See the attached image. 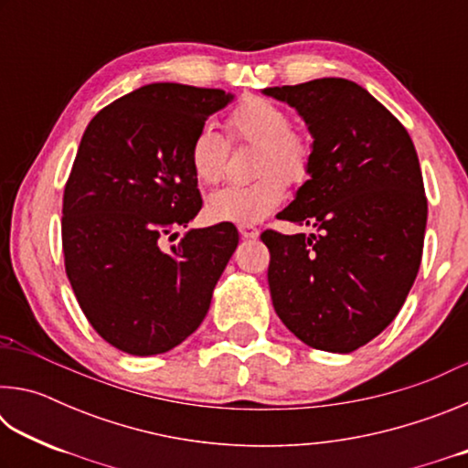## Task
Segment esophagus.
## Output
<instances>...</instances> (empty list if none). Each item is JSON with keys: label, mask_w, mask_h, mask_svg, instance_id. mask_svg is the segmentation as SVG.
Here are the masks:
<instances>
[{"label": "esophagus", "mask_w": 468, "mask_h": 468, "mask_svg": "<svg viewBox=\"0 0 468 468\" xmlns=\"http://www.w3.org/2000/svg\"><path fill=\"white\" fill-rule=\"evenodd\" d=\"M239 233H241V237H245V239H256V237L260 235L258 227H253V225H239Z\"/></svg>", "instance_id": "esophagus-1"}]
</instances>
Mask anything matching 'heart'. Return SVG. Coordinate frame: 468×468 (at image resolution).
Returning <instances> with one entry per match:
<instances>
[{
    "mask_svg": "<svg viewBox=\"0 0 468 468\" xmlns=\"http://www.w3.org/2000/svg\"><path fill=\"white\" fill-rule=\"evenodd\" d=\"M289 111L264 97L237 102L225 117L227 138L256 144L258 161L253 184L229 186L212 194L206 212L212 220L253 225L266 218L287 196L289 184H303L314 165V142L305 132L291 128ZM189 167L197 184L212 186L223 176L225 144L215 130L204 125L187 150Z\"/></svg>",
    "mask_w": 468,
    "mask_h": 468,
    "instance_id": "obj_1",
    "label": "heart"
}]
</instances>
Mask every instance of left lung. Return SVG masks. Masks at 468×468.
<instances>
[{
	"label": "left lung",
	"mask_w": 468,
	"mask_h": 468,
	"mask_svg": "<svg viewBox=\"0 0 468 468\" xmlns=\"http://www.w3.org/2000/svg\"><path fill=\"white\" fill-rule=\"evenodd\" d=\"M264 92L295 107L314 136L312 179L279 215L314 231L260 235L274 312L305 345L351 353L396 318L421 264L417 150L405 125L345 78Z\"/></svg>",
	"instance_id": "left-lung-1"
}]
</instances>
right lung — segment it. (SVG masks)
Masks as SVG:
<instances>
[{"mask_svg":"<svg viewBox=\"0 0 468 468\" xmlns=\"http://www.w3.org/2000/svg\"><path fill=\"white\" fill-rule=\"evenodd\" d=\"M233 97L158 82L101 109L86 128L63 189L66 274L86 320L123 353H167L208 314L239 243L233 223L192 229L202 208L187 150Z\"/></svg>","mask_w":468,"mask_h":468,"instance_id":"right-lung-1","label":"right lung"}]
</instances>
